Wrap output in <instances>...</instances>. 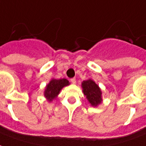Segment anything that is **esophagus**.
Returning a JSON list of instances; mask_svg holds the SVG:
<instances>
[{"instance_id": "34e87169", "label": "esophagus", "mask_w": 146, "mask_h": 146, "mask_svg": "<svg viewBox=\"0 0 146 146\" xmlns=\"http://www.w3.org/2000/svg\"><path fill=\"white\" fill-rule=\"evenodd\" d=\"M71 82H72V84H75L76 83V79H75V78H72V79H71Z\"/></svg>"}]
</instances>
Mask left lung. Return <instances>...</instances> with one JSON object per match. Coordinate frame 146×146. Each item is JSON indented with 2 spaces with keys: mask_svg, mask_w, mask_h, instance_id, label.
Segmentation results:
<instances>
[{
  "mask_svg": "<svg viewBox=\"0 0 146 146\" xmlns=\"http://www.w3.org/2000/svg\"><path fill=\"white\" fill-rule=\"evenodd\" d=\"M82 88L84 95L91 106L98 107L103 102L102 91L100 86L94 81L89 78L82 82Z\"/></svg>",
  "mask_w": 146,
  "mask_h": 146,
  "instance_id": "left-lung-1",
  "label": "left lung"
}]
</instances>
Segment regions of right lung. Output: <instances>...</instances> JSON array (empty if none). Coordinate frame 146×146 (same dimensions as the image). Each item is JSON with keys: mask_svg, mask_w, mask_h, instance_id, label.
<instances>
[{"mask_svg": "<svg viewBox=\"0 0 146 146\" xmlns=\"http://www.w3.org/2000/svg\"><path fill=\"white\" fill-rule=\"evenodd\" d=\"M70 85L68 80L66 78H61V79H55L52 78L50 82H49L45 87L44 90V97L46 99L48 102H52L59 95L60 90L65 87Z\"/></svg>", "mask_w": 146, "mask_h": 146, "instance_id": "1", "label": "right lung"}]
</instances>
